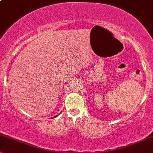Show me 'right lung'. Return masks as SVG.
I'll return each mask as SVG.
<instances>
[{"label":"right lung","mask_w":153,"mask_h":153,"mask_svg":"<svg viewBox=\"0 0 153 153\" xmlns=\"http://www.w3.org/2000/svg\"><path fill=\"white\" fill-rule=\"evenodd\" d=\"M58 116H54V117H53V118H56V117H57Z\"/></svg>","instance_id":"1"}]
</instances>
